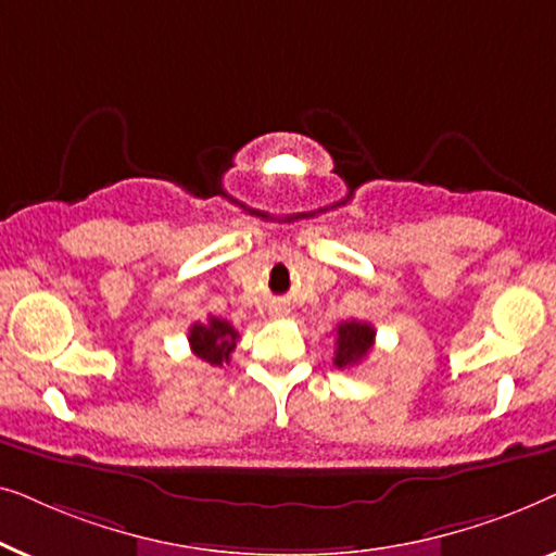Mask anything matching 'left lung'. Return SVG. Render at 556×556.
<instances>
[{"instance_id":"left-lung-1","label":"left lung","mask_w":556,"mask_h":556,"mask_svg":"<svg viewBox=\"0 0 556 556\" xmlns=\"http://www.w3.org/2000/svg\"><path fill=\"white\" fill-rule=\"evenodd\" d=\"M375 326L367 321H341L337 326V352H333V364L339 369H352L364 362L375 346Z\"/></svg>"}]
</instances>
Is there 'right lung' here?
Instances as JSON below:
<instances>
[{"label": "right lung", "mask_w": 556, "mask_h": 556, "mask_svg": "<svg viewBox=\"0 0 556 556\" xmlns=\"http://www.w3.org/2000/svg\"><path fill=\"white\" fill-rule=\"evenodd\" d=\"M240 333L235 331V326L225 318L210 316L207 324H192L189 329V346L192 352L200 356L202 362L212 364V367H223V364H230V354L238 346Z\"/></svg>", "instance_id": "obj_1"}]
</instances>
